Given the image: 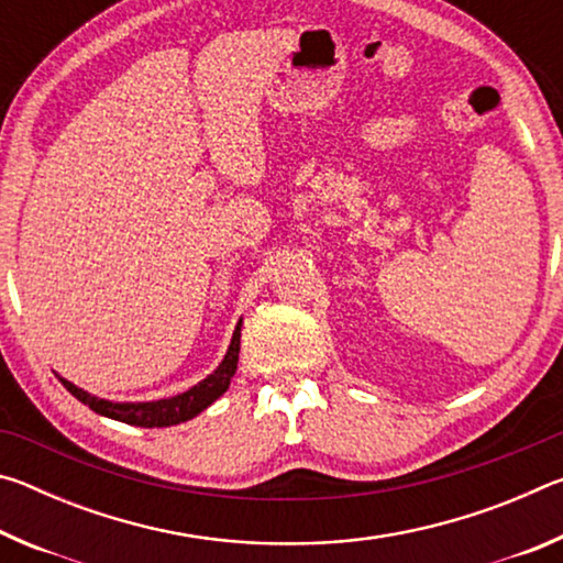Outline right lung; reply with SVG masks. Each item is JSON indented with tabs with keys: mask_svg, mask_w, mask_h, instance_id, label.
Returning a JSON list of instances; mask_svg holds the SVG:
<instances>
[{
	"mask_svg": "<svg viewBox=\"0 0 563 563\" xmlns=\"http://www.w3.org/2000/svg\"><path fill=\"white\" fill-rule=\"evenodd\" d=\"M238 352H241V322L235 325L233 340L231 345H228L223 362L211 375L186 389V393L166 399H154V402H111V399H101L84 393L81 387H76L69 379H64L59 375L56 377H59V383L69 389L79 402L89 405V409H93L97 415L119 419V422H126L133 427H174L180 422H188V419H194L196 415H201L206 407H211L216 399L225 393L228 385H231V377L238 369Z\"/></svg>",
	"mask_w": 563,
	"mask_h": 563,
	"instance_id": "1",
	"label": "right lung"
}]
</instances>
